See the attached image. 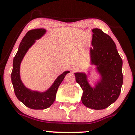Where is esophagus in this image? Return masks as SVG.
Wrapping results in <instances>:
<instances>
[{
    "instance_id": "esophagus-1",
    "label": "esophagus",
    "mask_w": 135,
    "mask_h": 135,
    "mask_svg": "<svg viewBox=\"0 0 135 135\" xmlns=\"http://www.w3.org/2000/svg\"><path fill=\"white\" fill-rule=\"evenodd\" d=\"M77 70V67H73L71 69V70L72 71V72H75Z\"/></svg>"
}]
</instances>
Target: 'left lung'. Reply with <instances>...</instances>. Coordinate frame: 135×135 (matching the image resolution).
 <instances>
[{"instance_id": "1", "label": "left lung", "mask_w": 135, "mask_h": 135, "mask_svg": "<svg viewBox=\"0 0 135 135\" xmlns=\"http://www.w3.org/2000/svg\"><path fill=\"white\" fill-rule=\"evenodd\" d=\"M91 48L92 63L97 66L102 75L101 81L92 88L83 73H75V80L83 91L81 100L84 105L94 110L104 109L119 97L123 83L122 60L115 42L102 30L94 28Z\"/></svg>"}]
</instances>
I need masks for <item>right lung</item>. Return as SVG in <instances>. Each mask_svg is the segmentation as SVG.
I'll list each match as a JSON object with an SVG mask.
<instances>
[{
	"label": "right lung",
	"instance_id": "1",
	"mask_svg": "<svg viewBox=\"0 0 135 135\" xmlns=\"http://www.w3.org/2000/svg\"><path fill=\"white\" fill-rule=\"evenodd\" d=\"M45 32L46 30L42 28L28 31L23 38L13 60L11 81L15 95L26 107L32 109L42 110L49 107L55 102L59 86L65 75L69 73V71H66L61 74L54 82L51 87L44 93L30 91L25 87L21 83L20 76V66L21 60L35 40L41 38Z\"/></svg>",
	"mask_w": 135,
	"mask_h": 135
}]
</instances>
